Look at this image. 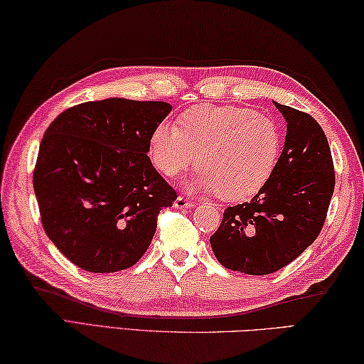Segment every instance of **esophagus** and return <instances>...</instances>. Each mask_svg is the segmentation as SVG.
Instances as JSON below:
<instances>
[{
    "mask_svg": "<svg viewBox=\"0 0 364 364\" xmlns=\"http://www.w3.org/2000/svg\"><path fill=\"white\" fill-rule=\"evenodd\" d=\"M173 207H175V208H178V210H184V208H191V207H194V203L191 202L189 199H186V197L178 196L176 199H175V202H173Z\"/></svg>",
    "mask_w": 364,
    "mask_h": 364,
    "instance_id": "1",
    "label": "esophagus"
}]
</instances>
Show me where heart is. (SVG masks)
<instances>
[{
    "label": "heart",
    "instance_id": "1",
    "mask_svg": "<svg viewBox=\"0 0 364 364\" xmlns=\"http://www.w3.org/2000/svg\"><path fill=\"white\" fill-rule=\"evenodd\" d=\"M282 153L275 121L242 107L203 105L181 117L180 129L156 125L148 156L164 176L176 178L197 162L189 186L228 202L251 199L270 180Z\"/></svg>",
    "mask_w": 364,
    "mask_h": 364
}]
</instances>
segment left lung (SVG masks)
<instances>
[{
	"mask_svg": "<svg viewBox=\"0 0 364 364\" xmlns=\"http://www.w3.org/2000/svg\"><path fill=\"white\" fill-rule=\"evenodd\" d=\"M275 103L287 136L270 180L253 199L228 207L210 237L224 267L267 275L288 266L318 237L334 191L326 135L312 116Z\"/></svg>",
	"mask_w": 364,
	"mask_h": 364,
	"instance_id": "left-lung-1",
	"label": "left lung"
}]
</instances>
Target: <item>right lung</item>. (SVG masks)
<instances>
[{
  "mask_svg": "<svg viewBox=\"0 0 364 364\" xmlns=\"http://www.w3.org/2000/svg\"><path fill=\"white\" fill-rule=\"evenodd\" d=\"M165 102L105 98L65 109L39 144L33 188L43 228L87 272L124 270L146 253L175 189L148 157Z\"/></svg>",
  "mask_w": 364,
  "mask_h": 364,
  "instance_id": "add662e5",
  "label": "right lung"
}]
</instances>
